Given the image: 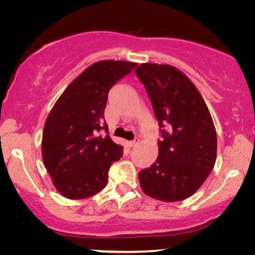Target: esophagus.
<instances>
[{"instance_id": "esophagus-1", "label": "esophagus", "mask_w": 255, "mask_h": 255, "mask_svg": "<svg viewBox=\"0 0 255 255\" xmlns=\"http://www.w3.org/2000/svg\"><path fill=\"white\" fill-rule=\"evenodd\" d=\"M139 141H140V140H139V139H138V138H135V139H134V140H132V141H130V142H128V145H130V146H131V147H134V146H137V145L139 144Z\"/></svg>"}]
</instances>
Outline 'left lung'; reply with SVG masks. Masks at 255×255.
I'll return each mask as SVG.
<instances>
[{"mask_svg":"<svg viewBox=\"0 0 255 255\" xmlns=\"http://www.w3.org/2000/svg\"><path fill=\"white\" fill-rule=\"evenodd\" d=\"M134 72L160 128L166 127L155 162L138 174L141 190L162 202L182 201L196 193L215 166L217 134L210 111L179 68L146 62Z\"/></svg>","mask_w":255,"mask_h":255,"instance_id":"obj_1","label":"left lung"}]
</instances>
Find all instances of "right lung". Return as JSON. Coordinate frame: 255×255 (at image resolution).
I'll return each instance as SVG.
<instances>
[{
    "label": "right lung",
    "instance_id": "add662e5",
    "mask_svg": "<svg viewBox=\"0 0 255 255\" xmlns=\"http://www.w3.org/2000/svg\"><path fill=\"white\" fill-rule=\"evenodd\" d=\"M137 64L101 60L69 83L44 125L41 155L52 183L69 200L93 196L108 182L111 163L121 159L123 146L99 132L104 121L108 92Z\"/></svg>",
    "mask_w": 255,
    "mask_h": 255
}]
</instances>
